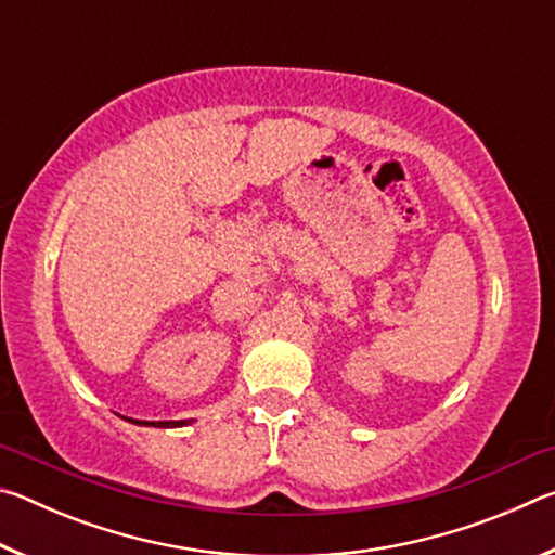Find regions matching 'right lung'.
Instances as JSON below:
<instances>
[{
    "mask_svg": "<svg viewBox=\"0 0 555 555\" xmlns=\"http://www.w3.org/2000/svg\"><path fill=\"white\" fill-rule=\"evenodd\" d=\"M127 421H131V424H137V426H154V428H181V426L193 424V418H185V421H137V418H127Z\"/></svg>",
    "mask_w": 555,
    "mask_h": 555,
    "instance_id": "add662e5",
    "label": "right lung"
}]
</instances>
